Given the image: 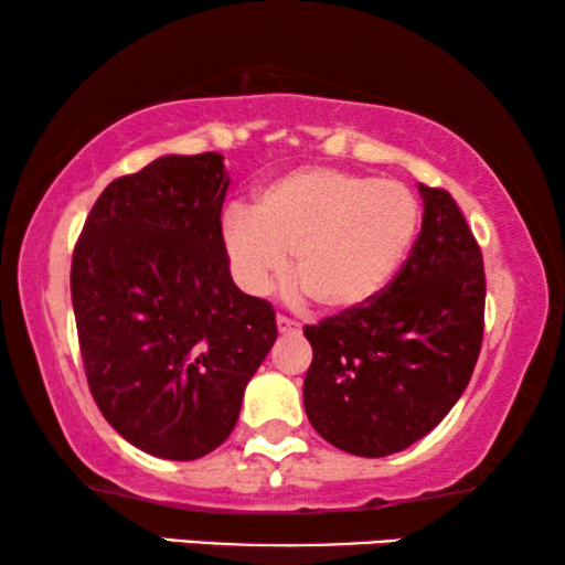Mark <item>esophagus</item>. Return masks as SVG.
<instances>
[{"label":"esophagus","instance_id":"34e87169","mask_svg":"<svg viewBox=\"0 0 565 565\" xmlns=\"http://www.w3.org/2000/svg\"><path fill=\"white\" fill-rule=\"evenodd\" d=\"M277 329H280V334H292V331H300V323L290 321L288 316H277Z\"/></svg>","mask_w":565,"mask_h":565}]
</instances>
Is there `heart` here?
Here are the masks:
<instances>
[{
	"mask_svg": "<svg viewBox=\"0 0 565 565\" xmlns=\"http://www.w3.org/2000/svg\"><path fill=\"white\" fill-rule=\"evenodd\" d=\"M419 203L398 182L334 167H306L259 190L252 211L223 215V249L236 282L262 296L288 269L298 292L323 311L347 313L385 290L412 249Z\"/></svg>",
	"mask_w": 565,
	"mask_h": 565,
	"instance_id": "heart-1",
	"label": "heart"
}]
</instances>
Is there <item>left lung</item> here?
<instances>
[{"label":"left lung","mask_w":565,"mask_h":565,"mask_svg":"<svg viewBox=\"0 0 565 565\" xmlns=\"http://www.w3.org/2000/svg\"><path fill=\"white\" fill-rule=\"evenodd\" d=\"M419 192V238L381 296L303 329L313 347L308 422L360 458H385L429 435L462 396L481 352V246L450 192L427 184Z\"/></svg>","instance_id":"8db88e82"}]
</instances>
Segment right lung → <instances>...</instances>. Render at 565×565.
Listing matches in <instances>:
<instances>
[{"label":"right lung","mask_w":565,"mask_h":565,"mask_svg":"<svg viewBox=\"0 0 565 565\" xmlns=\"http://www.w3.org/2000/svg\"><path fill=\"white\" fill-rule=\"evenodd\" d=\"M228 182L215 151L159 157L107 184L74 246L92 396L122 439L164 460H198L226 443L277 339L273 306L231 280Z\"/></svg>","instance_id":"1"}]
</instances>
